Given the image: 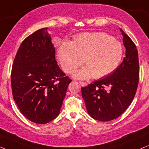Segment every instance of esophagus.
I'll use <instances>...</instances> for the list:
<instances>
[{
	"mask_svg": "<svg viewBox=\"0 0 149 149\" xmlns=\"http://www.w3.org/2000/svg\"><path fill=\"white\" fill-rule=\"evenodd\" d=\"M80 84L82 85V86H83V87H86L87 85V83H85V82H81V81H80Z\"/></svg>",
	"mask_w": 149,
	"mask_h": 149,
	"instance_id": "1",
	"label": "esophagus"
}]
</instances>
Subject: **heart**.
<instances>
[{
  "instance_id": "b5f03b06",
  "label": "heart",
  "mask_w": 149,
  "mask_h": 149,
  "mask_svg": "<svg viewBox=\"0 0 149 149\" xmlns=\"http://www.w3.org/2000/svg\"><path fill=\"white\" fill-rule=\"evenodd\" d=\"M123 56L121 42L104 32L80 34L72 42H63L58 49L61 66L67 73H72L84 60L86 66L74 73L79 79L108 76L117 68Z\"/></svg>"
}]
</instances>
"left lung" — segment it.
<instances>
[{"instance_id": "8db88e82", "label": "left lung", "mask_w": 149, "mask_h": 149, "mask_svg": "<svg viewBox=\"0 0 149 149\" xmlns=\"http://www.w3.org/2000/svg\"><path fill=\"white\" fill-rule=\"evenodd\" d=\"M125 57L109 76L82 87L87 113L93 119L109 121L122 115L132 103L139 81V62L136 45L120 28Z\"/></svg>"}]
</instances>
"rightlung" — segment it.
<instances>
[{
  "label": "right lung",
  "instance_id": "1",
  "mask_svg": "<svg viewBox=\"0 0 149 149\" xmlns=\"http://www.w3.org/2000/svg\"><path fill=\"white\" fill-rule=\"evenodd\" d=\"M47 28L25 38L11 70L13 99L28 120L45 124L58 117L72 81L58 66Z\"/></svg>",
  "mask_w": 149,
  "mask_h": 149
}]
</instances>
